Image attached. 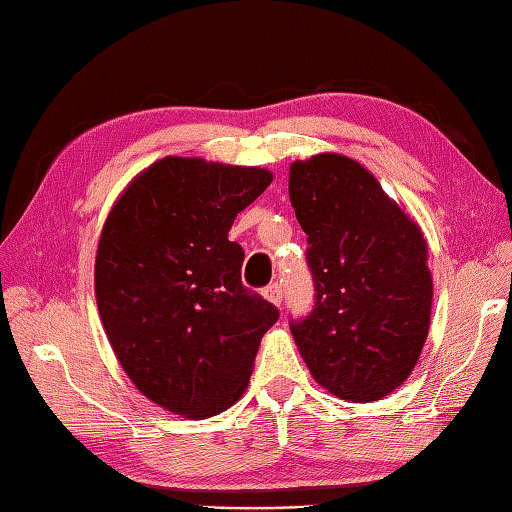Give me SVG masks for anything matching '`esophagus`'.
Listing matches in <instances>:
<instances>
[{
  "label": "esophagus",
  "mask_w": 512,
  "mask_h": 512,
  "mask_svg": "<svg viewBox=\"0 0 512 512\" xmlns=\"http://www.w3.org/2000/svg\"><path fill=\"white\" fill-rule=\"evenodd\" d=\"M264 297L273 303V306H281V301H284V290H281L279 284H270L266 290H264Z\"/></svg>",
  "instance_id": "esophagus-1"
}]
</instances>
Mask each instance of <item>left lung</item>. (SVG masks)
Returning a JSON list of instances; mask_svg holds the SVG:
<instances>
[{"mask_svg":"<svg viewBox=\"0 0 512 512\" xmlns=\"http://www.w3.org/2000/svg\"><path fill=\"white\" fill-rule=\"evenodd\" d=\"M288 176L317 290L310 317L290 323L299 354L330 394L385 398L409 378L429 334L427 239L361 162L328 151L295 160Z\"/></svg>","mask_w":512,"mask_h":512,"instance_id":"8db88e82","label":"left lung"}]
</instances>
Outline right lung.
<instances>
[{"mask_svg": "<svg viewBox=\"0 0 512 512\" xmlns=\"http://www.w3.org/2000/svg\"><path fill=\"white\" fill-rule=\"evenodd\" d=\"M273 182L262 167L167 156L118 195L94 264L96 306L140 394L189 420L242 398L279 312L242 284L228 239L239 211Z\"/></svg>", "mask_w": 512, "mask_h": 512, "instance_id": "add662e5", "label": "right lung"}]
</instances>
